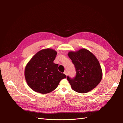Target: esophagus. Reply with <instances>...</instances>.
I'll list each match as a JSON object with an SVG mask.
<instances>
[{
  "label": "esophagus",
  "instance_id": "obj_1",
  "mask_svg": "<svg viewBox=\"0 0 123 123\" xmlns=\"http://www.w3.org/2000/svg\"><path fill=\"white\" fill-rule=\"evenodd\" d=\"M64 74H65L66 75H68V72H67V71H65L64 72Z\"/></svg>",
  "mask_w": 123,
  "mask_h": 123
}]
</instances>
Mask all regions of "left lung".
<instances>
[{"label": "left lung", "mask_w": 123, "mask_h": 123, "mask_svg": "<svg viewBox=\"0 0 123 123\" xmlns=\"http://www.w3.org/2000/svg\"><path fill=\"white\" fill-rule=\"evenodd\" d=\"M68 56L76 71L75 77H67L73 90L85 93L97 86L102 80L103 74L99 62L95 56L85 49L70 52Z\"/></svg>", "instance_id": "obj_1"}]
</instances>
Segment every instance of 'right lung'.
<instances>
[{"label": "right lung", "instance_id": "1", "mask_svg": "<svg viewBox=\"0 0 123 123\" xmlns=\"http://www.w3.org/2000/svg\"><path fill=\"white\" fill-rule=\"evenodd\" d=\"M57 52L51 49L38 52L25 67V75L29 86L42 94L48 93L56 88L60 81L66 77L58 71V64H54Z\"/></svg>", "mask_w": 123, "mask_h": 123}]
</instances>
